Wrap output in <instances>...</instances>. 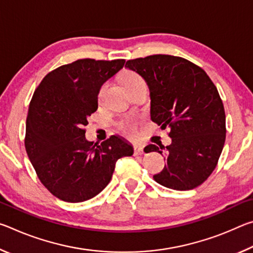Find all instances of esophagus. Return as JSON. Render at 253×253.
Segmentation results:
<instances>
[{
  "mask_svg": "<svg viewBox=\"0 0 253 253\" xmlns=\"http://www.w3.org/2000/svg\"><path fill=\"white\" fill-rule=\"evenodd\" d=\"M134 154L135 155H143L144 154V147L140 145H136L134 147Z\"/></svg>",
  "mask_w": 253,
  "mask_h": 253,
  "instance_id": "34e87169",
  "label": "esophagus"
}]
</instances>
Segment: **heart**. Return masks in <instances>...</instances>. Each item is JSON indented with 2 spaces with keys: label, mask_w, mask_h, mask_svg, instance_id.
<instances>
[{
  "label": "heart",
  "mask_w": 253,
  "mask_h": 253,
  "mask_svg": "<svg viewBox=\"0 0 253 253\" xmlns=\"http://www.w3.org/2000/svg\"><path fill=\"white\" fill-rule=\"evenodd\" d=\"M123 81H124V84L126 85L127 89L134 87V85H136V84L145 83L142 77H140L138 74H136V72H132V71L125 72V74H124V76H123ZM104 88H105V85H102L101 89H100L99 95H101V92H102V90H104ZM118 128L122 131L125 132L126 135L134 136L136 134V122L134 121V119H130V118L124 119V121L118 123Z\"/></svg>",
  "instance_id": "1"
}]
</instances>
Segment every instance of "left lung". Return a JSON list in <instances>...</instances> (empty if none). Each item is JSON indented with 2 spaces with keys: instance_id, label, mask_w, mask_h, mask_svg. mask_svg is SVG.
<instances>
[{
  "instance_id": "left-lung-1",
  "label": "left lung",
  "mask_w": 253,
  "mask_h": 253,
  "mask_svg": "<svg viewBox=\"0 0 253 253\" xmlns=\"http://www.w3.org/2000/svg\"><path fill=\"white\" fill-rule=\"evenodd\" d=\"M126 67L148 84L152 121L170 129L169 146L145 147L146 153L166 149L168 164L154 179L177 191L198 187L216 168L225 142L224 107L215 84L202 68L174 55L131 59Z\"/></svg>"
}]
</instances>
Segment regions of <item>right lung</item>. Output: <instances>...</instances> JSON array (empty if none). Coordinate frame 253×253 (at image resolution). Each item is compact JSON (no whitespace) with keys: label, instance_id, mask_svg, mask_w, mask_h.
<instances>
[{"label":"right lung","instance_id":"obj_1","mask_svg":"<svg viewBox=\"0 0 253 253\" xmlns=\"http://www.w3.org/2000/svg\"><path fill=\"white\" fill-rule=\"evenodd\" d=\"M124 65V59L89 58L63 65L42 79L30 101L25 151L41 183L65 202H84L99 194L117 160L134 153L118 136L100 145L84 137L100 87Z\"/></svg>","mask_w":253,"mask_h":253}]
</instances>
